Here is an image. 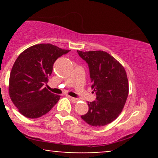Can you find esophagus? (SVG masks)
Instances as JSON below:
<instances>
[{
  "instance_id": "esophagus-1",
  "label": "esophagus",
  "mask_w": 158,
  "mask_h": 158,
  "mask_svg": "<svg viewBox=\"0 0 158 158\" xmlns=\"http://www.w3.org/2000/svg\"><path fill=\"white\" fill-rule=\"evenodd\" d=\"M70 97V99H71V101H72V102H73V103L77 102L78 100H79V99H77V98H74V97Z\"/></svg>"
}]
</instances>
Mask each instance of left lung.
<instances>
[{"mask_svg":"<svg viewBox=\"0 0 158 158\" xmlns=\"http://www.w3.org/2000/svg\"><path fill=\"white\" fill-rule=\"evenodd\" d=\"M77 52L88 63L91 88L97 95V100L88 102V113L81 117L90 126H104L117 118L126 104L128 95L126 72L118 61L105 51Z\"/></svg>","mask_w":158,"mask_h":158,"instance_id":"8db88e82","label":"left lung"}]
</instances>
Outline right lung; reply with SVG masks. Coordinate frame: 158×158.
I'll list each match as a JSON object with an SVG mask.
<instances>
[{
  "instance_id": "right-lung-1",
  "label": "right lung",
  "mask_w": 158,
  "mask_h": 158,
  "mask_svg": "<svg viewBox=\"0 0 158 158\" xmlns=\"http://www.w3.org/2000/svg\"><path fill=\"white\" fill-rule=\"evenodd\" d=\"M69 51L51 44H39L27 48L17 58L10 73L9 93L24 117H41L59 100L60 96L49 91L45 85L56 59Z\"/></svg>"
}]
</instances>
